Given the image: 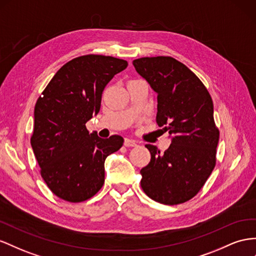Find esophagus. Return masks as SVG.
Segmentation results:
<instances>
[{
  "instance_id": "esophagus-1",
  "label": "esophagus",
  "mask_w": 256,
  "mask_h": 256,
  "mask_svg": "<svg viewBox=\"0 0 256 256\" xmlns=\"http://www.w3.org/2000/svg\"><path fill=\"white\" fill-rule=\"evenodd\" d=\"M124 145H125V146H127V148H129V146H136L138 144H136V141L131 140V139H128V138H126L125 141H124Z\"/></svg>"
}]
</instances>
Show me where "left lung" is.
I'll list each match as a JSON object with an SVG mask.
<instances>
[{
	"instance_id": "obj_1",
	"label": "left lung",
	"mask_w": 256,
	"mask_h": 256,
	"mask_svg": "<svg viewBox=\"0 0 256 256\" xmlns=\"http://www.w3.org/2000/svg\"><path fill=\"white\" fill-rule=\"evenodd\" d=\"M136 71L157 94L158 126L171 138L162 154L146 144L150 162L141 169V188L164 204H178L202 190L216 166L220 131L206 88L182 62L172 57L134 60Z\"/></svg>"
}]
</instances>
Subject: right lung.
<instances>
[{"mask_svg": "<svg viewBox=\"0 0 256 256\" xmlns=\"http://www.w3.org/2000/svg\"><path fill=\"white\" fill-rule=\"evenodd\" d=\"M127 66L126 60L102 54L74 58L38 99L31 146L40 176L59 198L85 202L104 183L106 158L122 146L124 139L89 134L86 122L99 113L108 82Z\"/></svg>", "mask_w": 256, "mask_h": 256, "instance_id": "add662e5", "label": "right lung"}]
</instances>
